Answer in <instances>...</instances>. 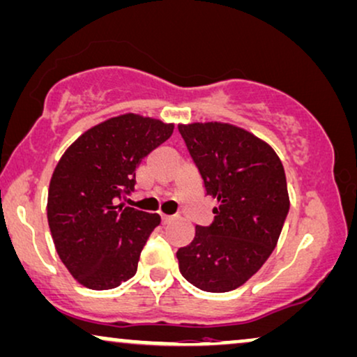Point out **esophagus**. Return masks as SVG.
<instances>
[{"mask_svg": "<svg viewBox=\"0 0 357 357\" xmlns=\"http://www.w3.org/2000/svg\"><path fill=\"white\" fill-rule=\"evenodd\" d=\"M173 217H169V215H162V223L163 225H168L169 222H172Z\"/></svg>", "mask_w": 357, "mask_h": 357, "instance_id": "34e87169", "label": "esophagus"}]
</instances>
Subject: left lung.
I'll use <instances>...</instances> for the list:
<instances>
[{
	"mask_svg": "<svg viewBox=\"0 0 357 357\" xmlns=\"http://www.w3.org/2000/svg\"><path fill=\"white\" fill-rule=\"evenodd\" d=\"M188 150L217 200L210 227H195L176 252L183 277L208 293L239 288L273 252L289 210L283 163L267 142L228 123L179 124Z\"/></svg>",
	"mask_w": 357,
	"mask_h": 357,
	"instance_id": "left-lung-1",
	"label": "left lung"
}]
</instances>
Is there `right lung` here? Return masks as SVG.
Wrapping results in <instances>:
<instances>
[{
    "instance_id": "add662e5",
    "label": "right lung",
    "mask_w": 357,
    "mask_h": 357,
    "mask_svg": "<svg viewBox=\"0 0 357 357\" xmlns=\"http://www.w3.org/2000/svg\"><path fill=\"white\" fill-rule=\"evenodd\" d=\"M174 124L126 113L90 128L54 168L47 217L61 262L80 284L112 289L137 272L160 215L118 205L144 157L172 137Z\"/></svg>"
}]
</instances>
